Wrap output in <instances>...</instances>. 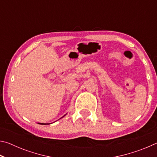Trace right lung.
Instances as JSON below:
<instances>
[{"mask_svg":"<svg viewBox=\"0 0 157 157\" xmlns=\"http://www.w3.org/2000/svg\"><path fill=\"white\" fill-rule=\"evenodd\" d=\"M65 116V115H64ZM63 117H62V118H63ZM39 124H49L50 123H39Z\"/></svg>","mask_w":157,"mask_h":157,"instance_id":"right-lung-1","label":"right lung"}]
</instances>
